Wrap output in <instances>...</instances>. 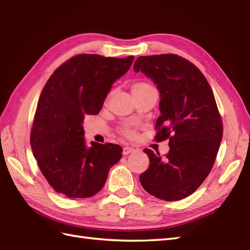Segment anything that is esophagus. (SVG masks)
Instances as JSON below:
<instances>
[{
	"instance_id": "1",
	"label": "esophagus",
	"mask_w": 250,
	"mask_h": 250,
	"mask_svg": "<svg viewBox=\"0 0 250 250\" xmlns=\"http://www.w3.org/2000/svg\"><path fill=\"white\" fill-rule=\"evenodd\" d=\"M133 151H134V149H133L132 147H127V146H125V147H124V149H123V153H124L125 155L129 154V153H131V152H133Z\"/></svg>"
}]
</instances>
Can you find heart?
<instances>
[{
    "instance_id": "1",
    "label": "heart",
    "mask_w": 250,
    "mask_h": 250,
    "mask_svg": "<svg viewBox=\"0 0 250 250\" xmlns=\"http://www.w3.org/2000/svg\"><path fill=\"white\" fill-rule=\"evenodd\" d=\"M146 87H150V85L147 84V83H145V82H138V83H135L134 85H133L132 91H135V90H138V89L146 88ZM125 134H126L127 136H133V135H134V133H133L131 130H125Z\"/></svg>"
}]
</instances>
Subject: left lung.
I'll use <instances>...</instances> for the list:
<instances>
[{
	"mask_svg": "<svg viewBox=\"0 0 250 250\" xmlns=\"http://www.w3.org/2000/svg\"><path fill=\"white\" fill-rule=\"evenodd\" d=\"M134 71L151 79L160 91L158 142L169 139L165 158L145 149L148 169L139 176L145 190L166 201L193 194L210 173L223 138L213 91L194 63L176 54L139 56Z\"/></svg>",
	"mask_w": 250,
	"mask_h": 250,
	"instance_id": "8db88e82",
	"label": "left lung"
}]
</instances>
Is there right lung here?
Returning <instances> with one entry per match:
<instances>
[{"mask_svg": "<svg viewBox=\"0 0 250 250\" xmlns=\"http://www.w3.org/2000/svg\"><path fill=\"white\" fill-rule=\"evenodd\" d=\"M125 59L81 54L51 75L39 97L31 147L40 170L55 191L68 198H87L105 184L111 167L121 159L115 144L87 146L83 121L97 115L112 85L129 70Z\"/></svg>", "mask_w": 250, "mask_h": 250, "instance_id": "add662e5", "label": "right lung"}]
</instances>
